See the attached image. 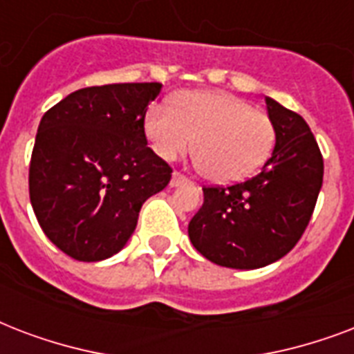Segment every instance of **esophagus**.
Returning <instances> with one entry per match:
<instances>
[{
	"label": "esophagus",
	"instance_id": "esophagus-1",
	"mask_svg": "<svg viewBox=\"0 0 354 354\" xmlns=\"http://www.w3.org/2000/svg\"><path fill=\"white\" fill-rule=\"evenodd\" d=\"M188 183V179H186L185 175L179 174V171H174V175H171V180H169V186H180V185H186Z\"/></svg>",
	"mask_w": 354,
	"mask_h": 354
}]
</instances>
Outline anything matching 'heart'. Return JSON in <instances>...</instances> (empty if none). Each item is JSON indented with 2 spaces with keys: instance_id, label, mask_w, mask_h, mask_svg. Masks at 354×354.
<instances>
[{
  "instance_id": "1",
  "label": "heart",
  "mask_w": 354,
  "mask_h": 354,
  "mask_svg": "<svg viewBox=\"0 0 354 354\" xmlns=\"http://www.w3.org/2000/svg\"><path fill=\"white\" fill-rule=\"evenodd\" d=\"M144 131L164 160H175L196 147L201 169L216 183L253 175L275 144L271 118L229 92H183L169 105H151Z\"/></svg>"
}]
</instances>
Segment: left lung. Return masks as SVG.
Segmentation results:
<instances>
[{
  "instance_id": "obj_1",
  "label": "left lung",
  "mask_w": 354,
  "mask_h": 354,
  "mask_svg": "<svg viewBox=\"0 0 354 354\" xmlns=\"http://www.w3.org/2000/svg\"><path fill=\"white\" fill-rule=\"evenodd\" d=\"M275 147L260 174L231 186H205L188 223L199 253L223 268L257 270L282 259L303 236L323 185V157L308 123L266 97Z\"/></svg>"
}]
</instances>
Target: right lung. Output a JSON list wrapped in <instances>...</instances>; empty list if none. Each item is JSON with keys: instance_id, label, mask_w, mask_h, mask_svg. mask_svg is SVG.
<instances>
[{"instance_id": "1", "label": "right lung", "mask_w": 354, "mask_h": 354, "mask_svg": "<svg viewBox=\"0 0 354 354\" xmlns=\"http://www.w3.org/2000/svg\"><path fill=\"white\" fill-rule=\"evenodd\" d=\"M160 83L88 86L40 120L29 164V197L44 234L81 262L122 251L142 205L171 179L147 147V105Z\"/></svg>"}]
</instances>
